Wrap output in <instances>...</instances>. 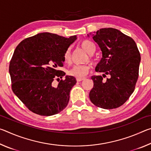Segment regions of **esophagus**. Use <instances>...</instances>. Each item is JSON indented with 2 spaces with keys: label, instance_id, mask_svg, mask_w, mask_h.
I'll return each instance as SVG.
<instances>
[{
  "label": "esophagus",
  "instance_id": "obj_1",
  "mask_svg": "<svg viewBox=\"0 0 151 151\" xmlns=\"http://www.w3.org/2000/svg\"><path fill=\"white\" fill-rule=\"evenodd\" d=\"M83 80H85V78H76V81L78 82H81Z\"/></svg>",
  "mask_w": 151,
  "mask_h": 151
}]
</instances>
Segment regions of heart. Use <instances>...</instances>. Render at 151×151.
<instances>
[{
  "label": "heart",
  "mask_w": 151,
  "mask_h": 151,
  "mask_svg": "<svg viewBox=\"0 0 151 151\" xmlns=\"http://www.w3.org/2000/svg\"><path fill=\"white\" fill-rule=\"evenodd\" d=\"M81 47L89 55H93L95 51V46L94 43L88 40H84L81 42ZM71 58L70 48H68L64 54L63 59L66 63H69ZM91 66L88 64L86 65H78L73 66L68 70V75L75 76L76 78H83L88 73Z\"/></svg>",
  "instance_id": "b5f03b06"
}]
</instances>
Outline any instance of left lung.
I'll return each mask as SVG.
<instances>
[{"label": "left lung", "instance_id": "obj_1", "mask_svg": "<svg viewBox=\"0 0 151 151\" xmlns=\"http://www.w3.org/2000/svg\"><path fill=\"white\" fill-rule=\"evenodd\" d=\"M92 36L103 55L95 70L110 78L104 81L102 76H92L94 86L89 93L90 100L102 109L118 108L134 90L139 77L140 52L134 40L117 29L104 28Z\"/></svg>", "mask_w": 151, "mask_h": 151}]
</instances>
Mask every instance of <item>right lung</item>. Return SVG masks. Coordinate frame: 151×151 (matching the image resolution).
Instances as JSON below:
<instances>
[{
	"mask_svg": "<svg viewBox=\"0 0 151 151\" xmlns=\"http://www.w3.org/2000/svg\"><path fill=\"white\" fill-rule=\"evenodd\" d=\"M76 39L50 32L39 33L20 42L9 65L12 89L30 111L41 116L54 115L67 106L70 92L76 83L72 76L58 70L64 54ZM59 82L55 86L53 81Z\"/></svg>",
	"mask_w": 151,
	"mask_h": 151,
	"instance_id": "add662e5",
	"label": "right lung"
}]
</instances>
